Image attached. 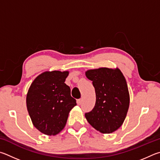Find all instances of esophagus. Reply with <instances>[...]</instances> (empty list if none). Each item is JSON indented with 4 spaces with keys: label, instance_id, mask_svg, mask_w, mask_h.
<instances>
[{
    "label": "esophagus",
    "instance_id": "34e87169",
    "mask_svg": "<svg viewBox=\"0 0 160 160\" xmlns=\"http://www.w3.org/2000/svg\"><path fill=\"white\" fill-rule=\"evenodd\" d=\"M82 103V99L81 98V99H78L77 100V104L78 105H81Z\"/></svg>",
    "mask_w": 160,
    "mask_h": 160
}]
</instances>
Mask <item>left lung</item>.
I'll use <instances>...</instances> for the list:
<instances>
[{
  "label": "left lung",
  "mask_w": 160,
  "mask_h": 160,
  "mask_svg": "<svg viewBox=\"0 0 160 160\" xmlns=\"http://www.w3.org/2000/svg\"><path fill=\"white\" fill-rule=\"evenodd\" d=\"M86 76L93 82L96 95V104L86 118L100 132L112 133L122 125L129 107L125 77L118 68L106 67L88 70Z\"/></svg>",
  "instance_id": "8db88e82"
}]
</instances>
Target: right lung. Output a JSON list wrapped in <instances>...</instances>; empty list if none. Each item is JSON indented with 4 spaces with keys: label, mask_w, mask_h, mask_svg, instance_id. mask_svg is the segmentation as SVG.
<instances>
[{
    "label": "right lung",
    "mask_w": 160,
    "mask_h": 160,
    "mask_svg": "<svg viewBox=\"0 0 160 160\" xmlns=\"http://www.w3.org/2000/svg\"><path fill=\"white\" fill-rule=\"evenodd\" d=\"M69 72H45L30 86L27 107L32 123L48 136H55L65 127L69 112L77 105L64 82Z\"/></svg>",
    "instance_id": "add662e5"
}]
</instances>
